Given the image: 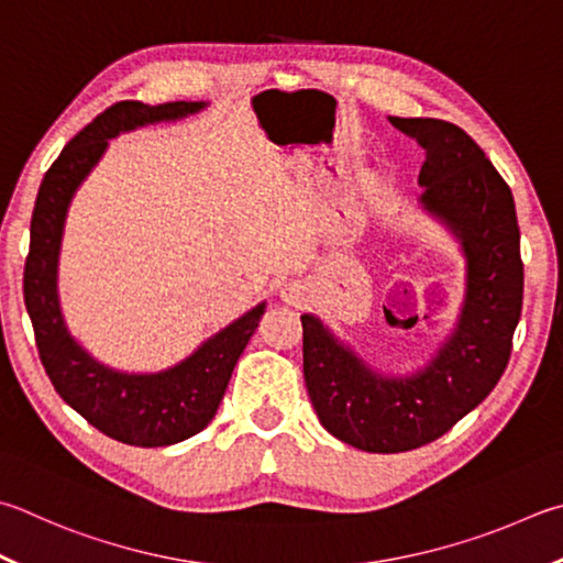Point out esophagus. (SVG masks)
<instances>
[{
    "label": "esophagus",
    "mask_w": 563,
    "mask_h": 563,
    "mask_svg": "<svg viewBox=\"0 0 563 563\" xmlns=\"http://www.w3.org/2000/svg\"><path fill=\"white\" fill-rule=\"evenodd\" d=\"M280 295H283V300H285V302L298 305V302L302 300V285H300V283H285V285H283V290H280Z\"/></svg>",
    "instance_id": "34e87169"
}]
</instances>
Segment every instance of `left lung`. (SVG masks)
I'll return each instance as SVG.
<instances>
[{"label":"left lung","mask_w":563,"mask_h":563,"mask_svg":"<svg viewBox=\"0 0 563 563\" xmlns=\"http://www.w3.org/2000/svg\"><path fill=\"white\" fill-rule=\"evenodd\" d=\"M423 147V207L457 231L467 253V298L457 330L423 372L384 379L302 314V369L320 423L369 453L433 443L485 401L505 374L522 314L525 263L509 184L453 122L388 118Z\"/></svg>","instance_id":"8db88e82"}]
</instances>
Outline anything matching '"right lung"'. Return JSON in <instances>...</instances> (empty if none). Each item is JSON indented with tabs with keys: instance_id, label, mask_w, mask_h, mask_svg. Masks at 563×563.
<instances>
[{
	"instance_id": "right-lung-1",
	"label": "right lung",
	"mask_w": 563,
	"mask_h": 563,
	"mask_svg": "<svg viewBox=\"0 0 563 563\" xmlns=\"http://www.w3.org/2000/svg\"><path fill=\"white\" fill-rule=\"evenodd\" d=\"M203 103L122 100L86 125L54 159L41 181L32 239L24 263V302L32 317L38 360L64 401L120 443L140 448L172 445L197 435L217 413L233 366L263 317V305L243 314L194 352L187 362L162 374H120L98 364L66 332L56 295V261L68 201L90 167L120 130L145 122L175 120L201 110Z\"/></svg>"
}]
</instances>
